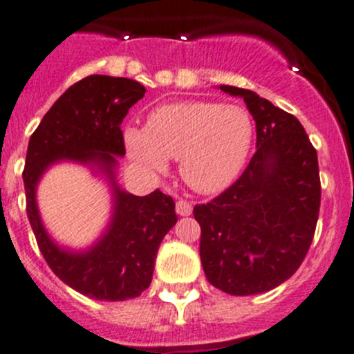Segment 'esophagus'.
Here are the masks:
<instances>
[{"label":"esophagus","mask_w":354,"mask_h":354,"mask_svg":"<svg viewBox=\"0 0 354 354\" xmlns=\"http://www.w3.org/2000/svg\"><path fill=\"white\" fill-rule=\"evenodd\" d=\"M193 207L189 202H185V200H180V202H176V214L181 215V217H187V215L192 214Z\"/></svg>","instance_id":"obj_1"}]
</instances>
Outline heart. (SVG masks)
Returning <instances> with one entry per match:
<instances>
[{
    "label": "heart",
    "mask_w": 354,
    "mask_h": 354,
    "mask_svg": "<svg viewBox=\"0 0 354 354\" xmlns=\"http://www.w3.org/2000/svg\"><path fill=\"white\" fill-rule=\"evenodd\" d=\"M252 137V120L243 106L198 100L158 106L146 129L124 132L129 156L146 173H165L167 158H180L181 178L198 193H217L234 183Z\"/></svg>",
    "instance_id": "obj_1"
}]
</instances>
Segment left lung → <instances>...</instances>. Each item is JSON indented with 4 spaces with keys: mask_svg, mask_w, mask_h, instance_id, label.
I'll list each match as a JSON object with an SVG mask.
<instances>
[{
    "mask_svg": "<svg viewBox=\"0 0 354 354\" xmlns=\"http://www.w3.org/2000/svg\"><path fill=\"white\" fill-rule=\"evenodd\" d=\"M243 96L256 120V152L244 173L193 208L207 280L229 295H254L288 280L314 239L321 207L317 151L299 120L251 89Z\"/></svg>",
    "mask_w": 354,
    "mask_h": 354,
    "instance_id": "left-lung-1",
    "label": "left lung"
}]
</instances>
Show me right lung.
I'll return each instance as SVG.
<instances>
[{"label":"right lung","mask_w":354,"mask_h":354,"mask_svg":"<svg viewBox=\"0 0 354 354\" xmlns=\"http://www.w3.org/2000/svg\"><path fill=\"white\" fill-rule=\"evenodd\" d=\"M144 93L146 88L129 77H84L52 105L28 142L24 185L27 215L40 252L66 285L96 300L133 299L151 285L159 244L178 221L173 198L161 189L136 196L115 187L109 232L89 252L71 253L46 236L36 210L35 187L46 166L59 158L95 162L115 186V156L125 154L120 125Z\"/></svg>","instance_id":"right-lung-1"}]
</instances>
